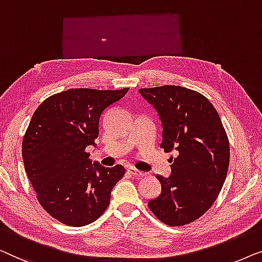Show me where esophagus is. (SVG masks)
I'll list each match as a JSON object with an SVG mask.
<instances>
[{
    "instance_id": "esophagus-1",
    "label": "esophagus",
    "mask_w": 262,
    "mask_h": 262,
    "mask_svg": "<svg viewBox=\"0 0 262 262\" xmlns=\"http://www.w3.org/2000/svg\"><path fill=\"white\" fill-rule=\"evenodd\" d=\"M127 171H128V173H129V174H132L133 177H135V178H138V179L142 178V177L146 176V172H141V171H139V169H136L134 167H129L127 169Z\"/></svg>"
}]
</instances>
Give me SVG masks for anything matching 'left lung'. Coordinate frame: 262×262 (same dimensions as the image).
<instances>
[{
  "label": "left lung",
  "instance_id": "1",
  "mask_svg": "<svg viewBox=\"0 0 262 262\" xmlns=\"http://www.w3.org/2000/svg\"><path fill=\"white\" fill-rule=\"evenodd\" d=\"M157 110L163 126L171 174H157L161 192L148 206L171 227L191 223L208 211L222 189L229 167V141L222 121L209 99L177 85L140 89Z\"/></svg>",
  "mask_w": 262,
  "mask_h": 262
}]
</instances>
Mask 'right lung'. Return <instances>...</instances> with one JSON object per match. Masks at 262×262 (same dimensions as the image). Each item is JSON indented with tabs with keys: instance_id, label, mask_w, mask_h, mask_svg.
<instances>
[{
	"instance_id": "1",
	"label": "right lung",
	"mask_w": 262,
	"mask_h": 262,
	"mask_svg": "<svg viewBox=\"0 0 262 262\" xmlns=\"http://www.w3.org/2000/svg\"><path fill=\"white\" fill-rule=\"evenodd\" d=\"M128 90L70 89L51 96L33 114L22 141L26 173L39 203L66 226L97 220L124 174L122 165L93 163L85 148L96 145L103 112Z\"/></svg>"
}]
</instances>
